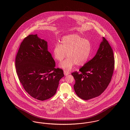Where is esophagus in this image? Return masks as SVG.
I'll use <instances>...</instances> for the list:
<instances>
[{
    "label": "esophagus",
    "mask_w": 130,
    "mask_h": 130,
    "mask_svg": "<svg viewBox=\"0 0 130 130\" xmlns=\"http://www.w3.org/2000/svg\"><path fill=\"white\" fill-rule=\"evenodd\" d=\"M64 74L65 75H67L69 74H70V72H68V71H66V70H64Z\"/></svg>",
    "instance_id": "obj_1"
}]
</instances>
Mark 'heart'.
Wrapping results in <instances>:
<instances>
[{"instance_id": "heart-1", "label": "heart", "mask_w": 130, "mask_h": 130, "mask_svg": "<svg viewBox=\"0 0 130 130\" xmlns=\"http://www.w3.org/2000/svg\"><path fill=\"white\" fill-rule=\"evenodd\" d=\"M92 49L90 40L77 34H72L62 37L60 44H56L54 46L53 54L56 60L60 62L67 55L68 58L60 64V66L69 70L74 64L77 66L85 64L90 56Z\"/></svg>"}]
</instances>
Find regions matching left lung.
I'll return each mask as SVG.
<instances>
[{"label":"left lung","instance_id":"left-lung-1","mask_svg":"<svg viewBox=\"0 0 130 130\" xmlns=\"http://www.w3.org/2000/svg\"><path fill=\"white\" fill-rule=\"evenodd\" d=\"M114 67L112 50L103 37L96 55L81 67L79 72L72 73L75 81L74 88L76 94L84 100L99 96L110 83Z\"/></svg>","mask_w":130,"mask_h":130}]
</instances>
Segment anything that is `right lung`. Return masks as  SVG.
Returning <instances> with one entry per match:
<instances>
[{"label":"right lung","mask_w":130,"mask_h":130,"mask_svg":"<svg viewBox=\"0 0 130 130\" xmlns=\"http://www.w3.org/2000/svg\"><path fill=\"white\" fill-rule=\"evenodd\" d=\"M15 63L19 81L31 97L43 101L56 94L59 81L64 75L62 69L55 68L56 62L46 41L37 35L25 37Z\"/></svg>","instance_id":"right-lung-1"}]
</instances>
